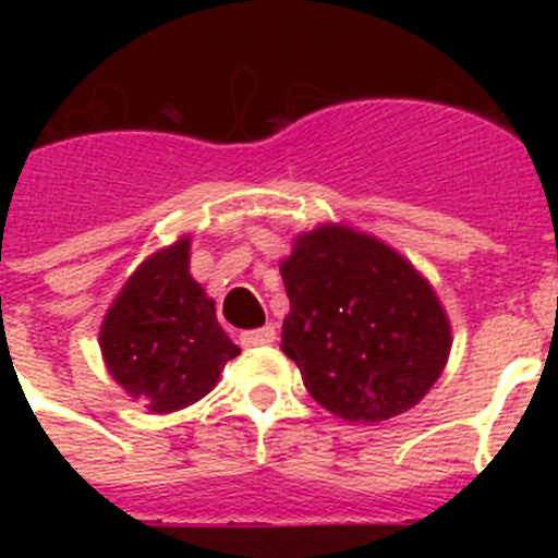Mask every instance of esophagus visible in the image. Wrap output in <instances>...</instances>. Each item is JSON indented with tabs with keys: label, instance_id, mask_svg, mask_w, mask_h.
I'll list each match as a JSON object with an SVG mask.
<instances>
[{
	"label": "esophagus",
	"instance_id": "esophagus-1",
	"mask_svg": "<svg viewBox=\"0 0 558 558\" xmlns=\"http://www.w3.org/2000/svg\"><path fill=\"white\" fill-rule=\"evenodd\" d=\"M276 340V329L274 327H259V329H245L240 335V343L243 347H268Z\"/></svg>",
	"mask_w": 558,
	"mask_h": 558
}]
</instances>
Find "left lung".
<instances>
[{
	"label": "left lung",
	"instance_id": "1",
	"mask_svg": "<svg viewBox=\"0 0 558 558\" xmlns=\"http://www.w3.org/2000/svg\"><path fill=\"white\" fill-rule=\"evenodd\" d=\"M282 279V352L318 405L349 422H386L430 391L450 354V322L397 251L322 226L295 240Z\"/></svg>",
	"mask_w": 558,
	"mask_h": 558
}]
</instances>
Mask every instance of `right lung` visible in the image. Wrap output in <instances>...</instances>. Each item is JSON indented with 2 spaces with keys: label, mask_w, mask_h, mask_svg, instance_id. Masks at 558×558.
<instances>
[{
  "label": "right lung",
  "mask_w": 558,
  "mask_h": 558,
  "mask_svg": "<svg viewBox=\"0 0 558 558\" xmlns=\"http://www.w3.org/2000/svg\"><path fill=\"white\" fill-rule=\"evenodd\" d=\"M100 349L111 377L156 413L192 405L215 388L240 349L190 276L186 236L128 279L102 322Z\"/></svg>",
  "instance_id": "add662e5"
}]
</instances>
